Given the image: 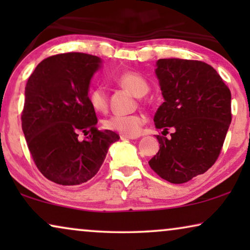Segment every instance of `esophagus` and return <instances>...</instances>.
Instances as JSON below:
<instances>
[{"instance_id":"obj_1","label":"esophagus","mask_w":250,"mask_h":250,"mask_svg":"<svg viewBox=\"0 0 250 250\" xmlns=\"http://www.w3.org/2000/svg\"><path fill=\"white\" fill-rule=\"evenodd\" d=\"M121 139H122V140H135V139H138V136H133V135H125V134H122V135H121Z\"/></svg>"}]
</instances>
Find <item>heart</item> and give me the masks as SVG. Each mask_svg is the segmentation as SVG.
Here are the masks:
<instances>
[{
    "label": "heart",
    "instance_id": "heart-1",
    "mask_svg": "<svg viewBox=\"0 0 250 250\" xmlns=\"http://www.w3.org/2000/svg\"><path fill=\"white\" fill-rule=\"evenodd\" d=\"M116 83L131 92L135 97H143L149 90V85L141 75L133 70H125L115 76ZM88 104L98 112H104L108 108V93L101 85L93 86L87 94ZM146 116L138 112L133 115H114L104 119V126L110 131L125 135H138L146 124Z\"/></svg>",
    "mask_w": 250,
    "mask_h": 250
}]
</instances>
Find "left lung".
Returning a JSON list of instances; mask_svg holds the SVG:
<instances>
[{"label":"left lung","instance_id":"1","mask_svg":"<svg viewBox=\"0 0 250 250\" xmlns=\"http://www.w3.org/2000/svg\"><path fill=\"white\" fill-rule=\"evenodd\" d=\"M156 75L165 102L153 122L159 151L149 160L153 172L170 183H186L207 172L223 146L231 115V92L210 64L198 60L159 59Z\"/></svg>","mask_w":250,"mask_h":250}]
</instances>
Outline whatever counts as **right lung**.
Wrapping results in <instances>:
<instances>
[{"instance_id":"1","label":"right lung","mask_w":250,"mask_h":250,"mask_svg":"<svg viewBox=\"0 0 250 250\" xmlns=\"http://www.w3.org/2000/svg\"><path fill=\"white\" fill-rule=\"evenodd\" d=\"M100 58L69 52L37 64L25 87L21 127L34 163L47 180L80 186L91 180L104 163L117 133L99 131L88 104V85ZM87 136L83 142L78 135Z\"/></svg>"}]
</instances>
